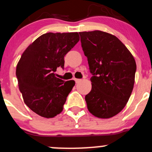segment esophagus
I'll use <instances>...</instances> for the list:
<instances>
[{
	"instance_id": "obj_1",
	"label": "esophagus",
	"mask_w": 152,
	"mask_h": 152,
	"mask_svg": "<svg viewBox=\"0 0 152 152\" xmlns=\"http://www.w3.org/2000/svg\"><path fill=\"white\" fill-rule=\"evenodd\" d=\"M75 80L76 83H79V82H80L81 80L80 79H75Z\"/></svg>"
}]
</instances>
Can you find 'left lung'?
Instances as JSON below:
<instances>
[{
  "label": "left lung",
  "instance_id": "1",
  "mask_svg": "<svg viewBox=\"0 0 152 152\" xmlns=\"http://www.w3.org/2000/svg\"><path fill=\"white\" fill-rule=\"evenodd\" d=\"M79 34L92 75L91 90L85 97L88 110L98 118H112L125 107L132 92L135 60L113 34L99 30Z\"/></svg>",
  "mask_w": 152,
  "mask_h": 152
}]
</instances>
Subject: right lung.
<instances>
[{"label":"right lung","mask_w":152,"mask_h":152,"mask_svg":"<svg viewBox=\"0 0 152 152\" xmlns=\"http://www.w3.org/2000/svg\"><path fill=\"white\" fill-rule=\"evenodd\" d=\"M80 40L77 32L42 34L22 54L16 67L19 90L25 104L37 115L52 118L61 113L75 84L55 77L64 69V56Z\"/></svg>","instance_id":"right-lung-1"}]
</instances>
